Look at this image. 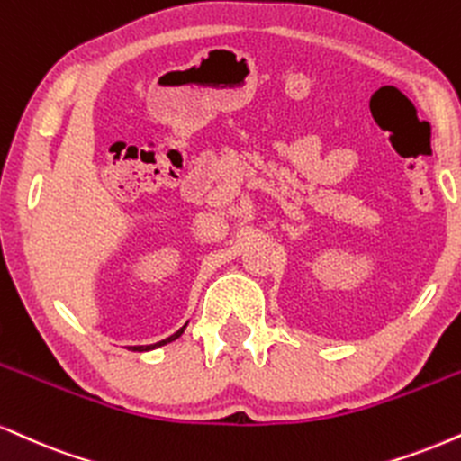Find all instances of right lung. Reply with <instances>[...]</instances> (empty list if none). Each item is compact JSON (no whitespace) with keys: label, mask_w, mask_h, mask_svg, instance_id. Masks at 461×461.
I'll use <instances>...</instances> for the list:
<instances>
[{"label":"right lung","mask_w":461,"mask_h":461,"mask_svg":"<svg viewBox=\"0 0 461 461\" xmlns=\"http://www.w3.org/2000/svg\"><path fill=\"white\" fill-rule=\"evenodd\" d=\"M185 329H186V324L182 326V329L177 330V332H174V335L167 337V339H163V341H158V343H152V346H131V350H132V352H148V350H154V348H160V346H165V343H169V341H176L177 337H180L182 332H185Z\"/></svg>","instance_id":"1"}]
</instances>
